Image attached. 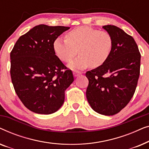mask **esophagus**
<instances>
[{"label":"esophagus","instance_id":"1","mask_svg":"<svg viewBox=\"0 0 149 149\" xmlns=\"http://www.w3.org/2000/svg\"><path fill=\"white\" fill-rule=\"evenodd\" d=\"M82 74V72H79V71H77V70H74V72H73V74H74V77H78L79 75Z\"/></svg>","mask_w":149,"mask_h":149}]
</instances>
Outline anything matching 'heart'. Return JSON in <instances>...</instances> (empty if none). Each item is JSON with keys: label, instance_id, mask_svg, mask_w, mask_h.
<instances>
[{"label": "heart", "instance_id": "heart-1", "mask_svg": "<svg viewBox=\"0 0 149 149\" xmlns=\"http://www.w3.org/2000/svg\"><path fill=\"white\" fill-rule=\"evenodd\" d=\"M113 40L109 32L88 26H79L68 32L66 39L57 38L53 44L55 54L72 69H83L90 65L97 68L102 65L111 54Z\"/></svg>", "mask_w": 149, "mask_h": 149}]
</instances>
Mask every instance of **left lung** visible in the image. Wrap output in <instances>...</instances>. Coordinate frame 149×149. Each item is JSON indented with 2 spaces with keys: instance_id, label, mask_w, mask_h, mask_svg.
<instances>
[{
  "instance_id": "8db88e82",
  "label": "left lung",
  "mask_w": 149,
  "mask_h": 149,
  "mask_svg": "<svg viewBox=\"0 0 149 149\" xmlns=\"http://www.w3.org/2000/svg\"><path fill=\"white\" fill-rule=\"evenodd\" d=\"M102 28L112 36L113 46L107 60L86 72L87 101L93 111L114 115L133 97L140 75L141 55L134 38L113 25Z\"/></svg>"
}]
</instances>
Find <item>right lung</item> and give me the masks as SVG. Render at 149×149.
<instances>
[{"label": "right lung", "mask_w": 149, "mask_h": 149, "mask_svg": "<svg viewBox=\"0 0 149 149\" xmlns=\"http://www.w3.org/2000/svg\"><path fill=\"white\" fill-rule=\"evenodd\" d=\"M70 27L34 26L20 36L11 54V81L24 105L35 113L49 115L64 102L65 91L74 81L55 54L54 40Z\"/></svg>", "instance_id": "add662e5"}]
</instances>
